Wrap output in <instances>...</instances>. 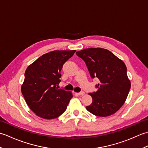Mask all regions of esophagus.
<instances>
[{"label":"esophagus","mask_w":148,"mask_h":148,"mask_svg":"<svg viewBox=\"0 0 148 148\" xmlns=\"http://www.w3.org/2000/svg\"><path fill=\"white\" fill-rule=\"evenodd\" d=\"M77 94L79 95H84V92H83V91H81V92H79V93H77Z\"/></svg>","instance_id":"1"}]
</instances>
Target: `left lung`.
Listing matches in <instances>:
<instances>
[{
  "label": "left lung",
  "mask_w": 148,
  "mask_h": 148,
  "mask_svg": "<svg viewBox=\"0 0 148 148\" xmlns=\"http://www.w3.org/2000/svg\"><path fill=\"white\" fill-rule=\"evenodd\" d=\"M85 62L91 77L98 78L97 92L90 93L92 103L86 106L92 114L105 117L114 114L123 105L130 89L124 62L103 48H87L76 52Z\"/></svg>",
  "instance_id": "obj_1"
}]
</instances>
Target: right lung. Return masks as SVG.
<instances>
[{
  "label": "right lung",
  "mask_w": 148,
  "mask_h": 148,
  "mask_svg": "<svg viewBox=\"0 0 148 148\" xmlns=\"http://www.w3.org/2000/svg\"><path fill=\"white\" fill-rule=\"evenodd\" d=\"M76 50L53 51L40 56L25 72L21 93L30 109L47 119L60 116L67 109L72 94L58 89L63 65Z\"/></svg>",
  "instance_id": "add662e5"
}]
</instances>
